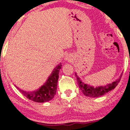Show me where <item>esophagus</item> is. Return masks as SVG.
Here are the masks:
<instances>
[{"instance_id": "esophagus-1", "label": "esophagus", "mask_w": 130, "mask_h": 130, "mask_svg": "<svg viewBox=\"0 0 130 130\" xmlns=\"http://www.w3.org/2000/svg\"><path fill=\"white\" fill-rule=\"evenodd\" d=\"M64 60H65V61H67V62H71V61L72 60V57L70 56V54H67L65 57V59H64Z\"/></svg>"}]
</instances>
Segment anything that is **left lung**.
I'll return each mask as SVG.
<instances>
[{
    "mask_svg": "<svg viewBox=\"0 0 130 130\" xmlns=\"http://www.w3.org/2000/svg\"><path fill=\"white\" fill-rule=\"evenodd\" d=\"M76 77L77 84L79 85V87L83 93L86 96L92 98H97L100 96H103L104 94H106L114 89L119 83L120 82L122 76V73L120 75V76L115 81L112 82L111 84H108L104 86H98V87H94L93 86H90L89 84H86V83L82 82L80 77L77 75L76 73H75Z\"/></svg>",
    "mask_w": 130,
    "mask_h": 130,
    "instance_id": "obj_1",
    "label": "left lung"
}]
</instances>
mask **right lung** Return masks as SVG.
<instances>
[{"instance_id":"right-lung-1","label":"right lung","mask_w":130,"mask_h":130,"mask_svg":"<svg viewBox=\"0 0 130 130\" xmlns=\"http://www.w3.org/2000/svg\"><path fill=\"white\" fill-rule=\"evenodd\" d=\"M62 68L60 63L53 70V72L46 80V83L39 89L32 92H27L16 87L24 96L37 103H44L51 100L56 95L59 71Z\"/></svg>"}]
</instances>
